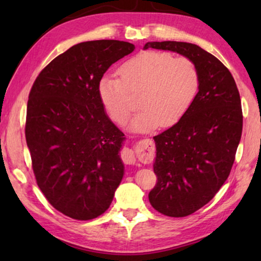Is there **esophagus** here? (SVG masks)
I'll list each match as a JSON object with an SVG mask.
<instances>
[{"label":"esophagus","instance_id":"esophagus-1","mask_svg":"<svg viewBox=\"0 0 261 261\" xmlns=\"http://www.w3.org/2000/svg\"><path fill=\"white\" fill-rule=\"evenodd\" d=\"M122 159L126 165H135L136 163V156H135V152L132 149L125 148L124 151L122 152Z\"/></svg>","mask_w":261,"mask_h":261}]
</instances>
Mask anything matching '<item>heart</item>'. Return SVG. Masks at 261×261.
Listing matches in <instances>:
<instances>
[{
    "label": "heart",
    "instance_id": "b5f03b06",
    "mask_svg": "<svg viewBox=\"0 0 261 261\" xmlns=\"http://www.w3.org/2000/svg\"><path fill=\"white\" fill-rule=\"evenodd\" d=\"M120 76H101L100 102L110 120L122 125L135 108L129 93L140 94V110L127 125L137 134L175 125L188 113L200 86L196 64L187 57L175 59L168 51L139 53L121 65Z\"/></svg>",
    "mask_w": 261,
    "mask_h": 261
}]
</instances>
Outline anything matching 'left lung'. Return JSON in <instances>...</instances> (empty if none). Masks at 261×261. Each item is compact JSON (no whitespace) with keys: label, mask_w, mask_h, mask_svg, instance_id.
Masks as SVG:
<instances>
[{"label":"left lung","mask_w":261,"mask_h":261,"mask_svg":"<svg viewBox=\"0 0 261 261\" xmlns=\"http://www.w3.org/2000/svg\"><path fill=\"white\" fill-rule=\"evenodd\" d=\"M148 48L177 53L199 71V92L188 113L153 137L158 183L149 202L162 214L183 218L213 199L230 174L242 136L241 98L230 71L199 46L152 41L145 43Z\"/></svg>","instance_id":"obj_1"}]
</instances>
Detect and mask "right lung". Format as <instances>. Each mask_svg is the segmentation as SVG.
Returning a JSON list of instances; mask_svg holds the SVG:
<instances>
[{
	"mask_svg": "<svg viewBox=\"0 0 261 261\" xmlns=\"http://www.w3.org/2000/svg\"><path fill=\"white\" fill-rule=\"evenodd\" d=\"M135 45L77 43L55 57L29 95L25 136L38 187L51 206L74 220L105 213L124 175V134L101 105L98 83Z\"/></svg>",
	"mask_w": 261,
	"mask_h": 261,
	"instance_id": "obj_1",
	"label": "right lung"
}]
</instances>
